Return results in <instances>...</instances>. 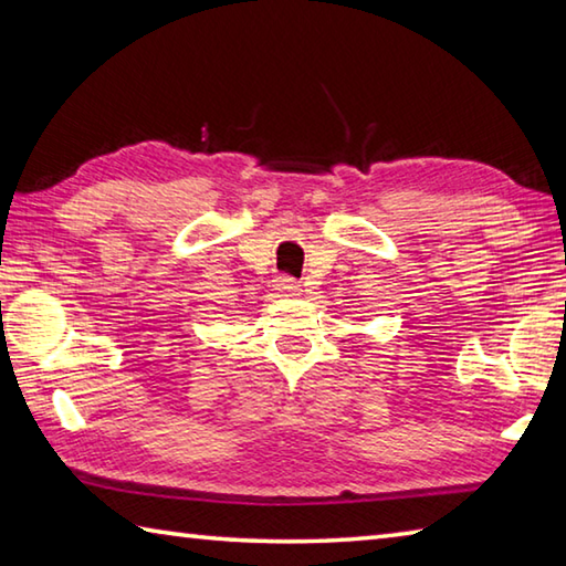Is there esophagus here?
Wrapping results in <instances>:
<instances>
[{
    "instance_id": "34e87169",
    "label": "esophagus",
    "mask_w": 566,
    "mask_h": 566,
    "mask_svg": "<svg viewBox=\"0 0 566 566\" xmlns=\"http://www.w3.org/2000/svg\"><path fill=\"white\" fill-rule=\"evenodd\" d=\"M274 292H276V296H296L302 290H300V284L290 280V276H280V280H274Z\"/></svg>"
}]
</instances>
